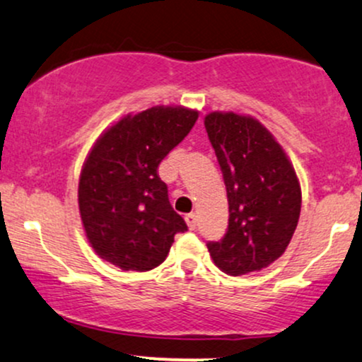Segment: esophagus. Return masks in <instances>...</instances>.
Here are the masks:
<instances>
[{
    "mask_svg": "<svg viewBox=\"0 0 362 362\" xmlns=\"http://www.w3.org/2000/svg\"><path fill=\"white\" fill-rule=\"evenodd\" d=\"M185 223H187V226H189L190 230H194L195 226H197V216L190 212V214L185 216Z\"/></svg>",
    "mask_w": 362,
    "mask_h": 362,
    "instance_id": "obj_1",
    "label": "esophagus"
}]
</instances>
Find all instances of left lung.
<instances>
[{
  "mask_svg": "<svg viewBox=\"0 0 362 362\" xmlns=\"http://www.w3.org/2000/svg\"><path fill=\"white\" fill-rule=\"evenodd\" d=\"M229 202L226 236L209 243L216 267L233 276L269 267L297 229L302 189L275 136L256 117L214 111L204 117Z\"/></svg>",
  "mask_w": 362,
  "mask_h": 362,
  "instance_id": "left-lung-1",
  "label": "left lung"
}]
</instances>
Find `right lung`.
<instances>
[{
	"mask_svg": "<svg viewBox=\"0 0 362 362\" xmlns=\"http://www.w3.org/2000/svg\"><path fill=\"white\" fill-rule=\"evenodd\" d=\"M197 110L153 106L126 115L95 139L79 178V212L93 250L123 272L167 258L185 221L173 211L158 165L194 128Z\"/></svg>",
	"mask_w": 362,
	"mask_h": 362,
	"instance_id": "obj_1",
	"label": "right lung"
}]
</instances>
